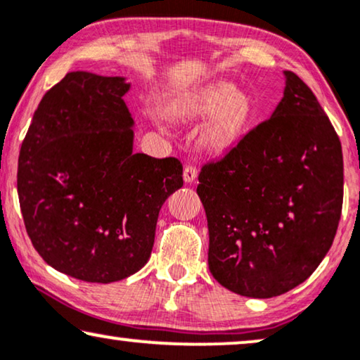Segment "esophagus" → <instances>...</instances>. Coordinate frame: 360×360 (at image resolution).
Returning <instances> with one entry per match:
<instances>
[{
  "mask_svg": "<svg viewBox=\"0 0 360 360\" xmlns=\"http://www.w3.org/2000/svg\"><path fill=\"white\" fill-rule=\"evenodd\" d=\"M196 174H198V170H196L195 165H186L184 169V180L185 184H191L196 179Z\"/></svg>",
  "mask_w": 360,
  "mask_h": 360,
  "instance_id": "obj_1",
  "label": "esophagus"
}]
</instances>
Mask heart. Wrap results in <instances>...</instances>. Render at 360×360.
Wrapping results in <instances>:
<instances>
[{"mask_svg":"<svg viewBox=\"0 0 360 360\" xmlns=\"http://www.w3.org/2000/svg\"><path fill=\"white\" fill-rule=\"evenodd\" d=\"M176 117L205 120L211 116L201 131V144L213 154H221L234 146L249 121L248 100L228 82H213L200 86L176 103Z\"/></svg>","mask_w":360,"mask_h":360,"instance_id":"b5f03b06","label":"heart"}]
</instances>
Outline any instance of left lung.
Masks as SVG:
<instances>
[{
	"label": "left lung",
	"instance_id": "left-lung-1",
	"mask_svg": "<svg viewBox=\"0 0 360 360\" xmlns=\"http://www.w3.org/2000/svg\"><path fill=\"white\" fill-rule=\"evenodd\" d=\"M283 77L270 120L206 164L196 186L208 219L210 272L249 298L303 283L331 248L342 210L339 137L302 78L290 70Z\"/></svg>",
	"mask_w": 360,
	"mask_h": 360
}]
</instances>
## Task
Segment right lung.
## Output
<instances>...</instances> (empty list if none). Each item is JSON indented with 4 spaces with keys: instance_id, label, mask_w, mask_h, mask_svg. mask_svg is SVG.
<instances>
[{
    "instance_id": "right-lung-1",
    "label": "right lung",
    "mask_w": 360,
    "mask_h": 360,
    "mask_svg": "<svg viewBox=\"0 0 360 360\" xmlns=\"http://www.w3.org/2000/svg\"><path fill=\"white\" fill-rule=\"evenodd\" d=\"M126 77L70 72L34 112L18 195L32 245L58 272L91 283L147 264L164 201L181 188L174 157L134 154Z\"/></svg>"
}]
</instances>
